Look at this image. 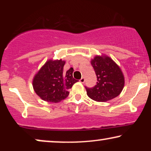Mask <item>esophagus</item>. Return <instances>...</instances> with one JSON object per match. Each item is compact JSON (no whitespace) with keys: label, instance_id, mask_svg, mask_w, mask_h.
Wrapping results in <instances>:
<instances>
[{"label":"esophagus","instance_id":"esophagus-1","mask_svg":"<svg viewBox=\"0 0 151 151\" xmlns=\"http://www.w3.org/2000/svg\"><path fill=\"white\" fill-rule=\"evenodd\" d=\"M79 81H80L81 83H84V81H85V79H84V77L81 78V79H80V80H79Z\"/></svg>","mask_w":151,"mask_h":151}]
</instances>
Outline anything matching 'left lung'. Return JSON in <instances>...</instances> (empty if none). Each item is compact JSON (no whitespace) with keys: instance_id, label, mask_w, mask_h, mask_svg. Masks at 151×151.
<instances>
[{"instance_id":"8db88e82","label":"left lung","mask_w":151,"mask_h":151,"mask_svg":"<svg viewBox=\"0 0 151 151\" xmlns=\"http://www.w3.org/2000/svg\"><path fill=\"white\" fill-rule=\"evenodd\" d=\"M97 82L86 87L87 96L96 101L105 102L116 97L124 87V76L119 66L106 55H96L91 60Z\"/></svg>"}]
</instances>
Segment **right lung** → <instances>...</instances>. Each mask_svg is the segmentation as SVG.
Returning <instances> with one entry per match:
<instances>
[{
	"label": "right lung",
	"mask_w": 151,
	"mask_h": 151,
	"mask_svg": "<svg viewBox=\"0 0 151 151\" xmlns=\"http://www.w3.org/2000/svg\"><path fill=\"white\" fill-rule=\"evenodd\" d=\"M65 61L49 60L35 75L32 79L34 91L42 100L58 103L68 96L77 80L73 78V68L63 72Z\"/></svg>",
	"instance_id": "1"
}]
</instances>
